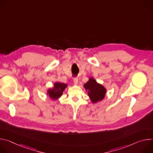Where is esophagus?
<instances>
[{
	"label": "esophagus",
	"mask_w": 153,
	"mask_h": 153,
	"mask_svg": "<svg viewBox=\"0 0 153 153\" xmlns=\"http://www.w3.org/2000/svg\"><path fill=\"white\" fill-rule=\"evenodd\" d=\"M73 82L75 85H77L78 83V79L77 78H74L73 79Z\"/></svg>",
	"instance_id": "34e87169"
}]
</instances>
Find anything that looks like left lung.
I'll use <instances>...</instances> for the list:
<instances>
[{"mask_svg": "<svg viewBox=\"0 0 153 153\" xmlns=\"http://www.w3.org/2000/svg\"><path fill=\"white\" fill-rule=\"evenodd\" d=\"M84 87L86 90H88V94L92 102L96 103L104 98L106 93L105 88L102 85L97 83L94 79L90 78L89 81L84 85Z\"/></svg>", "mask_w": 153, "mask_h": 153, "instance_id": "left-lung-1", "label": "left lung"}]
</instances>
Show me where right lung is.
<instances>
[{
	"mask_svg": "<svg viewBox=\"0 0 153 153\" xmlns=\"http://www.w3.org/2000/svg\"><path fill=\"white\" fill-rule=\"evenodd\" d=\"M67 86V84H65L63 83L57 82L54 84V87L53 89H50L48 91V93H49L50 97L53 99H57L59 98L65 90V88Z\"/></svg>",
	"mask_w": 153,
	"mask_h": 153,
	"instance_id": "1",
	"label": "right lung"
}]
</instances>
